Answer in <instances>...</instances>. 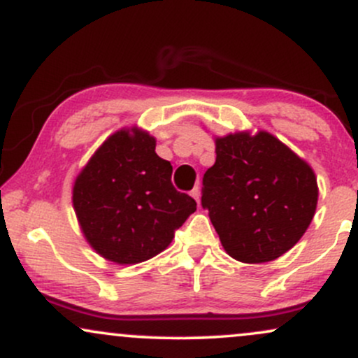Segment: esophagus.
I'll list each match as a JSON object with an SVG mask.
<instances>
[{
  "instance_id": "1",
  "label": "esophagus",
  "mask_w": 358,
  "mask_h": 358,
  "mask_svg": "<svg viewBox=\"0 0 358 358\" xmlns=\"http://www.w3.org/2000/svg\"><path fill=\"white\" fill-rule=\"evenodd\" d=\"M191 196H192V198H194V199H196V203H198V204H199V199H201V192H199V187H198V186H196V187H194V189H192V191H191Z\"/></svg>"
}]
</instances>
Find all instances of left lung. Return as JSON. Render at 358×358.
Returning <instances> with one entry per match:
<instances>
[{
    "instance_id": "left-lung-1",
    "label": "left lung",
    "mask_w": 358,
    "mask_h": 358,
    "mask_svg": "<svg viewBox=\"0 0 358 358\" xmlns=\"http://www.w3.org/2000/svg\"><path fill=\"white\" fill-rule=\"evenodd\" d=\"M201 204L227 254L245 264L279 259L308 230L318 182L304 159L268 131L216 136Z\"/></svg>"
}]
</instances>
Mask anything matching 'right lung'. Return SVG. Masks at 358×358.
Instances as JSON below:
<instances>
[{
    "label": "right lung",
    "instance_id": "obj_1",
    "mask_svg": "<svg viewBox=\"0 0 358 358\" xmlns=\"http://www.w3.org/2000/svg\"><path fill=\"white\" fill-rule=\"evenodd\" d=\"M171 176V162L155 154V138L142 128H122L104 140L72 186L79 227L96 254L131 266L166 250L196 211V201L176 191Z\"/></svg>",
    "mask_w": 358,
    "mask_h": 358
}]
</instances>
